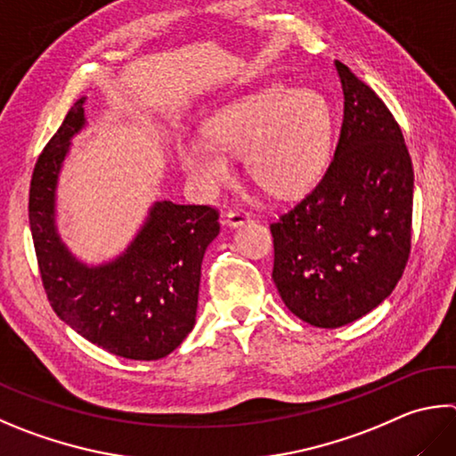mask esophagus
<instances>
[{
    "label": "esophagus",
    "mask_w": 456,
    "mask_h": 456,
    "mask_svg": "<svg viewBox=\"0 0 456 456\" xmlns=\"http://www.w3.org/2000/svg\"><path fill=\"white\" fill-rule=\"evenodd\" d=\"M251 221V215L249 213H245L243 209H229L227 213H225V223L229 227H241V225H245V223H249Z\"/></svg>",
    "instance_id": "1"
}]
</instances>
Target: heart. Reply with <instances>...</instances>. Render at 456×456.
<instances>
[{
    "instance_id": "obj_1",
    "label": "heart",
    "mask_w": 456,
    "mask_h": 456,
    "mask_svg": "<svg viewBox=\"0 0 456 456\" xmlns=\"http://www.w3.org/2000/svg\"><path fill=\"white\" fill-rule=\"evenodd\" d=\"M205 137L177 145L181 169L203 195L233 175L231 155L243 153L247 173L273 195L307 189L327 167L333 118L319 91L271 84L215 110Z\"/></svg>"
}]
</instances>
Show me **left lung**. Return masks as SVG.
Here are the masks:
<instances>
[{
	"label": "left lung",
	"instance_id": "8db88e82",
	"mask_svg": "<svg viewBox=\"0 0 456 456\" xmlns=\"http://www.w3.org/2000/svg\"><path fill=\"white\" fill-rule=\"evenodd\" d=\"M345 97L335 157L319 185L271 225L287 309L337 329L379 307L411 253L412 173L401 127L379 95L335 61Z\"/></svg>",
	"mask_w": 456,
	"mask_h": 456
}]
</instances>
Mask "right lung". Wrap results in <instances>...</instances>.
I'll use <instances>...</instances> for the list:
<instances>
[{"label": "right lung", "mask_w": 456, "mask_h": 456, "mask_svg": "<svg viewBox=\"0 0 456 456\" xmlns=\"http://www.w3.org/2000/svg\"><path fill=\"white\" fill-rule=\"evenodd\" d=\"M77 99L36 163L29 227L47 299L65 325L118 357H167L191 333L201 263L219 235V213L207 205L155 201L126 251L87 265L61 241L55 195L71 139L87 126Z\"/></svg>", "instance_id": "add662e5"}]
</instances>
